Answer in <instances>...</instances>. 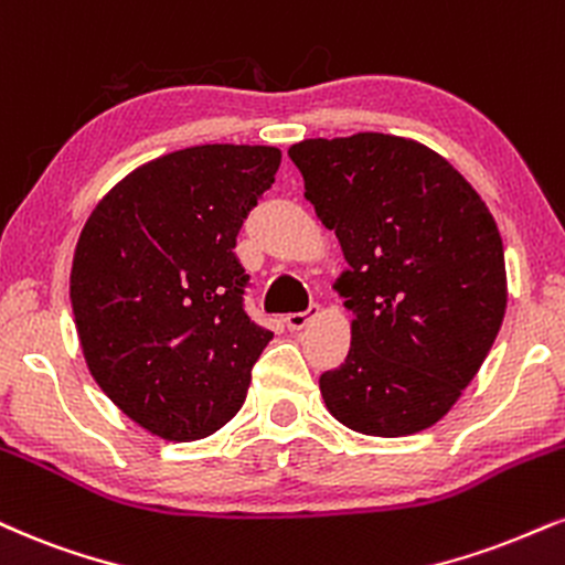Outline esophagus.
Returning a JSON list of instances; mask_svg holds the SVG:
<instances>
[{
    "mask_svg": "<svg viewBox=\"0 0 565 565\" xmlns=\"http://www.w3.org/2000/svg\"><path fill=\"white\" fill-rule=\"evenodd\" d=\"M316 312H318V305H310L308 310H300V312H287V318H284V321H287L289 329H302V326L308 323L310 318L316 316Z\"/></svg>",
    "mask_w": 565,
    "mask_h": 565,
    "instance_id": "34e87169",
    "label": "esophagus"
}]
</instances>
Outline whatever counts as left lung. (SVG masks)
Wrapping results in <instances>:
<instances>
[{
  "mask_svg": "<svg viewBox=\"0 0 565 565\" xmlns=\"http://www.w3.org/2000/svg\"><path fill=\"white\" fill-rule=\"evenodd\" d=\"M305 196L337 234L355 312L344 363L321 373L352 431L429 429L471 384L505 316V255L477 189L413 139L355 134L289 149Z\"/></svg>",
  "mask_w": 565,
  "mask_h": 565,
  "instance_id": "1",
  "label": "left lung"
}]
</instances>
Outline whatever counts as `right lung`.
<instances>
[{
  "instance_id": "add662e5",
  "label": "right lung",
  "mask_w": 565,
  "mask_h": 565,
  "mask_svg": "<svg viewBox=\"0 0 565 565\" xmlns=\"http://www.w3.org/2000/svg\"><path fill=\"white\" fill-rule=\"evenodd\" d=\"M276 147L202 145L128 173L88 215L71 305L88 371L128 418L192 441L236 416L274 331L244 310V217Z\"/></svg>"
}]
</instances>
